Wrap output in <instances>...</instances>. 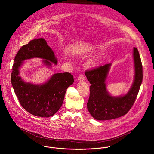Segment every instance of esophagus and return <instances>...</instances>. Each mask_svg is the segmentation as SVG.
Instances as JSON below:
<instances>
[{"instance_id": "1", "label": "esophagus", "mask_w": 154, "mask_h": 154, "mask_svg": "<svg viewBox=\"0 0 154 154\" xmlns=\"http://www.w3.org/2000/svg\"><path fill=\"white\" fill-rule=\"evenodd\" d=\"M77 79H78L79 81L82 82V81H83V80H84V77L83 76V75H80L77 77Z\"/></svg>"}]
</instances>
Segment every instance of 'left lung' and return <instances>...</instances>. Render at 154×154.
Returning <instances> with one entry per match:
<instances>
[{"label": "left lung", "mask_w": 154, "mask_h": 154, "mask_svg": "<svg viewBox=\"0 0 154 154\" xmlns=\"http://www.w3.org/2000/svg\"><path fill=\"white\" fill-rule=\"evenodd\" d=\"M135 75L134 82L128 92L124 95L112 96L106 90V77L111 64H106L85 72L91 84L87 109L97 120L117 119L126 114L134 104L142 82V65L138 49L133 48Z\"/></svg>", "instance_id": "left-lung-1"}]
</instances>
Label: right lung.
Instances as JSON below:
<instances>
[{"label":"right lung","mask_w":154,"mask_h":154,"mask_svg":"<svg viewBox=\"0 0 154 154\" xmlns=\"http://www.w3.org/2000/svg\"><path fill=\"white\" fill-rule=\"evenodd\" d=\"M42 59L48 67L57 64L54 51L44 38L31 40L19 50L13 65L11 83L20 104L30 114L37 117H49L55 114L62 106L67 88L74 82L69 72L53 74L46 82L34 84L24 82L19 69L25 60Z\"/></svg>","instance_id":"1"}]
</instances>
